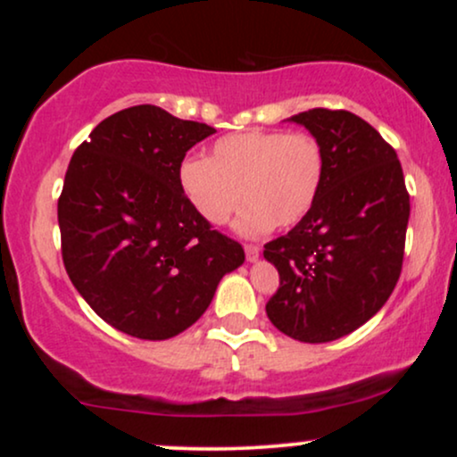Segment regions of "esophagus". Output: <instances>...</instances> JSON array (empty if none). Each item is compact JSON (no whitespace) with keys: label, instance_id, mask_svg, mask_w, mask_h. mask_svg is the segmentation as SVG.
Listing matches in <instances>:
<instances>
[{"label":"esophagus","instance_id":"obj_1","mask_svg":"<svg viewBox=\"0 0 457 457\" xmlns=\"http://www.w3.org/2000/svg\"><path fill=\"white\" fill-rule=\"evenodd\" d=\"M245 253H246V260L249 262H255L260 258V253H262V249L258 245H246L245 246Z\"/></svg>","mask_w":457,"mask_h":457}]
</instances>
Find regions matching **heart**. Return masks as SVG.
<instances>
[{
    "label": "heart",
    "instance_id": "obj_1",
    "mask_svg": "<svg viewBox=\"0 0 457 457\" xmlns=\"http://www.w3.org/2000/svg\"><path fill=\"white\" fill-rule=\"evenodd\" d=\"M327 174L322 144L312 133L249 130L217 139L208 159L180 167V188L204 221L223 225L240 206L238 232L260 236L296 228L316 206Z\"/></svg>",
    "mask_w": 457,
    "mask_h": 457
}]
</instances>
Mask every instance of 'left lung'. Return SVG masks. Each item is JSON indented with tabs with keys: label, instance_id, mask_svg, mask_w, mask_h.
Segmentation results:
<instances>
[{
	"label": "left lung",
	"instance_id": "obj_1",
	"mask_svg": "<svg viewBox=\"0 0 457 457\" xmlns=\"http://www.w3.org/2000/svg\"><path fill=\"white\" fill-rule=\"evenodd\" d=\"M324 148L327 174L313 211L264 245L279 270L266 313L281 333L333 342L380 312L402 272L411 195L395 150L344 109L290 118Z\"/></svg>",
	"mask_w": 457,
	"mask_h": 457
}]
</instances>
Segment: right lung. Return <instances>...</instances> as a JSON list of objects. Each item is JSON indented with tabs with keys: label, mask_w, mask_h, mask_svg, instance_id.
Masks as SVG:
<instances>
[{
	"label": "right lung",
	"mask_w": 457,
	"mask_h": 457,
	"mask_svg": "<svg viewBox=\"0 0 457 457\" xmlns=\"http://www.w3.org/2000/svg\"><path fill=\"white\" fill-rule=\"evenodd\" d=\"M154 104L109 115L72 154L57 199L62 260L104 322L139 339H170L197 322L243 245L187 202L180 167L212 135Z\"/></svg>",
	"instance_id": "right-lung-1"
}]
</instances>
